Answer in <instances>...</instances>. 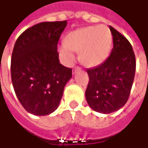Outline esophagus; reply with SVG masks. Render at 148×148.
Listing matches in <instances>:
<instances>
[{
	"label": "esophagus",
	"instance_id": "1",
	"mask_svg": "<svg viewBox=\"0 0 148 148\" xmlns=\"http://www.w3.org/2000/svg\"><path fill=\"white\" fill-rule=\"evenodd\" d=\"M81 68L79 67V66H76V67H74V69H73V74H75L76 72H78L79 70H80Z\"/></svg>",
	"mask_w": 148,
	"mask_h": 148
}]
</instances>
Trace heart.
<instances>
[{
    "label": "heart",
    "mask_w": 148,
    "mask_h": 148,
    "mask_svg": "<svg viewBox=\"0 0 148 148\" xmlns=\"http://www.w3.org/2000/svg\"><path fill=\"white\" fill-rule=\"evenodd\" d=\"M112 44V36L105 25L90 26L70 32L64 43L59 46L60 57L66 64L74 60V51L79 52L80 61L87 66H96L108 56Z\"/></svg>",
    "instance_id": "heart-1"
}]
</instances>
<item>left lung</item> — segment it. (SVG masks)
<instances>
[{
    "mask_svg": "<svg viewBox=\"0 0 148 148\" xmlns=\"http://www.w3.org/2000/svg\"><path fill=\"white\" fill-rule=\"evenodd\" d=\"M113 48L102 64L87 69L89 82L85 97L92 109L102 114L120 110L127 102L136 70L135 55L130 42L110 26Z\"/></svg>",
    "mask_w": 148,
    "mask_h": 148,
    "instance_id": "8db88e82",
    "label": "left lung"
}]
</instances>
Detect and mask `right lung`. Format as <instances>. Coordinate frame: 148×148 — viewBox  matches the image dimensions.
Masks as SVG:
<instances>
[{
	"label": "right lung",
	"instance_id": "right-lung-1",
	"mask_svg": "<svg viewBox=\"0 0 148 148\" xmlns=\"http://www.w3.org/2000/svg\"><path fill=\"white\" fill-rule=\"evenodd\" d=\"M67 21L43 22L25 30L11 56V79L19 102L34 115H47L60 105L72 69L60 63L57 44Z\"/></svg>",
	"mask_w": 148,
	"mask_h": 148
}]
</instances>
